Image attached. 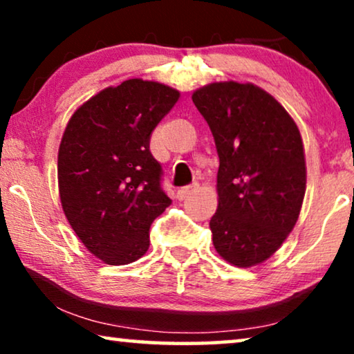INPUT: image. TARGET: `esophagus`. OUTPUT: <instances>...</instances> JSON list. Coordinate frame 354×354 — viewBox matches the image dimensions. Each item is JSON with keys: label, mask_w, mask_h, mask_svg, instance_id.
<instances>
[{"label": "esophagus", "mask_w": 354, "mask_h": 354, "mask_svg": "<svg viewBox=\"0 0 354 354\" xmlns=\"http://www.w3.org/2000/svg\"><path fill=\"white\" fill-rule=\"evenodd\" d=\"M198 188V183L196 182H193V183H190V185H187V187H183V188H180V190H178V198H180V200H185V198L188 196V195H192L193 192H195Z\"/></svg>", "instance_id": "34e87169"}]
</instances>
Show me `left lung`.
<instances>
[{"instance_id": "obj_1", "label": "left lung", "mask_w": 354, "mask_h": 354, "mask_svg": "<svg viewBox=\"0 0 354 354\" xmlns=\"http://www.w3.org/2000/svg\"><path fill=\"white\" fill-rule=\"evenodd\" d=\"M219 154V206L211 217L217 253L236 268L270 258L297 224L306 164L295 120L253 84L217 82L192 96Z\"/></svg>"}]
</instances>
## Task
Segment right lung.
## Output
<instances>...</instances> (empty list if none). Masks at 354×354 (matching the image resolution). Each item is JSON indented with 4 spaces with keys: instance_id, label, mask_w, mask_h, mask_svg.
Here are the masks:
<instances>
[{
    "instance_id": "add662e5",
    "label": "right lung",
    "mask_w": 354,
    "mask_h": 354,
    "mask_svg": "<svg viewBox=\"0 0 354 354\" xmlns=\"http://www.w3.org/2000/svg\"><path fill=\"white\" fill-rule=\"evenodd\" d=\"M178 96L158 82L125 80L82 104L64 130L57 154L62 209L86 250L106 264L142 258L149 227L172 203L149 138Z\"/></svg>"
}]
</instances>
